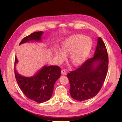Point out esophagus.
Returning <instances> with one entry per match:
<instances>
[{"mask_svg":"<svg viewBox=\"0 0 122 122\" xmlns=\"http://www.w3.org/2000/svg\"><path fill=\"white\" fill-rule=\"evenodd\" d=\"M61 74L62 75H66V74H67V72L65 71V70H61Z\"/></svg>","mask_w":122,"mask_h":122,"instance_id":"1","label":"esophagus"}]
</instances>
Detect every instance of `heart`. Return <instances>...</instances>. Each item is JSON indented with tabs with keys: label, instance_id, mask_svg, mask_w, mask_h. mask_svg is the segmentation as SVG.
I'll use <instances>...</instances> for the list:
<instances>
[{
	"label": "heart",
	"instance_id": "obj_1",
	"mask_svg": "<svg viewBox=\"0 0 122 122\" xmlns=\"http://www.w3.org/2000/svg\"><path fill=\"white\" fill-rule=\"evenodd\" d=\"M91 40L81 35H74L65 39L61 44V49L65 54L69 53L70 60L74 66L82 64L88 56L91 49ZM54 55L62 61L65 55L62 51L54 50Z\"/></svg>",
	"mask_w": 122,
	"mask_h": 122
}]
</instances>
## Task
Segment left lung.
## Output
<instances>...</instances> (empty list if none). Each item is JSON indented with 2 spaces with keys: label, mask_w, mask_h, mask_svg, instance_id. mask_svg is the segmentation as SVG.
<instances>
[{
  "label": "left lung",
  "mask_w": 122,
  "mask_h": 122,
  "mask_svg": "<svg viewBox=\"0 0 122 122\" xmlns=\"http://www.w3.org/2000/svg\"><path fill=\"white\" fill-rule=\"evenodd\" d=\"M108 67L107 51L104 43L99 37L94 56L67 74L72 98L83 101L96 96L104 82Z\"/></svg>",
  "instance_id": "obj_1"
}]
</instances>
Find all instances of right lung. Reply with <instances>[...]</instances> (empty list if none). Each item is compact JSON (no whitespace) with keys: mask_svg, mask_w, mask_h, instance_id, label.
<instances>
[{"mask_svg":"<svg viewBox=\"0 0 122 122\" xmlns=\"http://www.w3.org/2000/svg\"><path fill=\"white\" fill-rule=\"evenodd\" d=\"M43 31L32 33L22 39L19 45L30 41H41ZM18 61L15 59V75L17 83L26 97L38 103L45 102L51 97L54 85L61 76V68L57 66H45L30 77H25L18 73L15 68Z\"/></svg>","mask_w":122,"mask_h":122,"instance_id":"right-lung-1","label":"right lung"}]
</instances>
